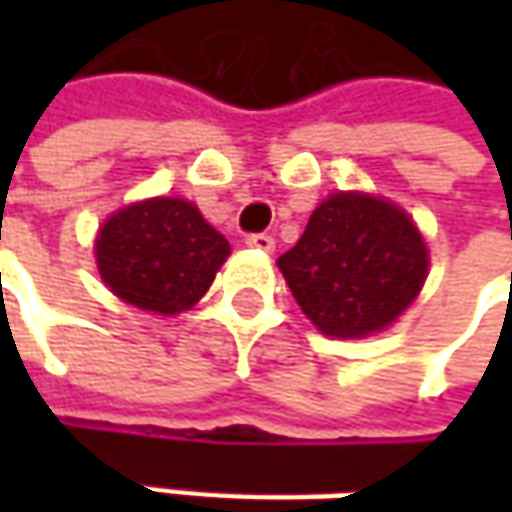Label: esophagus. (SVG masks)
<instances>
[{"mask_svg":"<svg viewBox=\"0 0 512 512\" xmlns=\"http://www.w3.org/2000/svg\"><path fill=\"white\" fill-rule=\"evenodd\" d=\"M247 247H256V250H265V253H270L273 247H276V239L270 236V233H250L245 239Z\"/></svg>","mask_w":512,"mask_h":512,"instance_id":"34e87169","label":"esophagus"}]
</instances>
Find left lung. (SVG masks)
<instances>
[{
	"label": "left lung",
	"mask_w": 512,
	"mask_h": 512,
	"mask_svg": "<svg viewBox=\"0 0 512 512\" xmlns=\"http://www.w3.org/2000/svg\"><path fill=\"white\" fill-rule=\"evenodd\" d=\"M279 270L307 319L327 336L356 339L387 327L427 276V250L410 216L390 202L336 193L313 210Z\"/></svg>",
	"instance_id": "left-lung-1"
}]
</instances>
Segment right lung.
Instances as JSON below:
<instances>
[{
  "instance_id": "1",
  "label": "right lung",
  "mask_w": 512,
  "mask_h": 512,
  "mask_svg": "<svg viewBox=\"0 0 512 512\" xmlns=\"http://www.w3.org/2000/svg\"><path fill=\"white\" fill-rule=\"evenodd\" d=\"M227 239L182 199H148L110 216L96 239L105 285L128 305L173 316L205 296Z\"/></svg>"
}]
</instances>
